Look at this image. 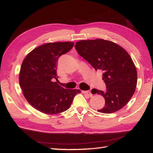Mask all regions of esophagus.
<instances>
[{"instance_id": "esophagus-1", "label": "esophagus", "mask_w": 153, "mask_h": 153, "mask_svg": "<svg viewBox=\"0 0 153 153\" xmlns=\"http://www.w3.org/2000/svg\"><path fill=\"white\" fill-rule=\"evenodd\" d=\"M82 92L83 94H86V95H87V96H89V97H91V96H92V94L91 93L90 91H82Z\"/></svg>"}]
</instances>
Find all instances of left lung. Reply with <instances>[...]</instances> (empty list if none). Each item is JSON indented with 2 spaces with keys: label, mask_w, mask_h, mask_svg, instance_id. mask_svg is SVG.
Returning <instances> with one entry per match:
<instances>
[{
  "label": "left lung",
  "mask_w": 153,
  "mask_h": 153,
  "mask_svg": "<svg viewBox=\"0 0 153 153\" xmlns=\"http://www.w3.org/2000/svg\"><path fill=\"white\" fill-rule=\"evenodd\" d=\"M75 48L96 71L103 72L106 90H91V93L101 94L105 99V105L98 112L110 114L123 108L137 84V69L129 54L117 44L104 39L79 41Z\"/></svg>",
  "instance_id": "1"
}]
</instances>
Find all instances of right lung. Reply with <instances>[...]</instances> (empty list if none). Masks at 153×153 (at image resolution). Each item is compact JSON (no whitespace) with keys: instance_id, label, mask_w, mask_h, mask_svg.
<instances>
[{"instance_id":"right-lung-1","label":"right lung","mask_w":153,"mask_h":153,"mask_svg":"<svg viewBox=\"0 0 153 153\" xmlns=\"http://www.w3.org/2000/svg\"><path fill=\"white\" fill-rule=\"evenodd\" d=\"M71 42L44 44L33 49L22 63L19 84L25 98L36 110L47 114H56L69 109L79 90L64 89L57 80V62L70 51Z\"/></svg>"}]
</instances>
